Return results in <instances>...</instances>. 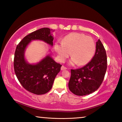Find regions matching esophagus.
I'll return each mask as SVG.
<instances>
[{
    "label": "esophagus",
    "instance_id": "1",
    "mask_svg": "<svg viewBox=\"0 0 122 122\" xmlns=\"http://www.w3.org/2000/svg\"><path fill=\"white\" fill-rule=\"evenodd\" d=\"M67 69V68H66V67H65V66H62L61 68V69L62 70V71H63V70H66Z\"/></svg>",
    "mask_w": 122,
    "mask_h": 122
}]
</instances>
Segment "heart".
I'll use <instances>...</instances> for the list:
<instances>
[{"mask_svg": "<svg viewBox=\"0 0 122 122\" xmlns=\"http://www.w3.org/2000/svg\"><path fill=\"white\" fill-rule=\"evenodd\" d=\"M54 48L60 61L64 62L70 55L72 58L71 65L78 66L87 64L93 57L96 50L95 41L92 37L80 33H71L62 40V42H56Z\"/></svg>", "mask_w": 122, "mask_h": 122, "instance_id": "heart-1", "label": "heart"}]
</instances>
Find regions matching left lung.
<instances>
[{
	"label": "left lung",
	"mask_w": 122,
	"mask_h": 122,
	"mask_svg": "<svg viewBox=\"0 0 122 122\" xmlns=\"http://www.w3.org/2000/svg\"><path fill=\"white\" fill-rule=\"evenodd\" d=\"M107 68L106 49L99 39L92 60L81 68L71 69L68 83L69 90L78 96L86 95L95 92L104 80Z\"/></svg>",
	"instance_id": "left-lung-1"
}]
</instances>
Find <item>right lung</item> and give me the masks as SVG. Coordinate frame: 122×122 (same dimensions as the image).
<instances>
[{
    "label": "right lung",
    "instance_id": "obj_1",
    "mask_svg": "<svg viewBox=\"0 0 122 122\" xmlns=\"http://www.w3.org/2000/svg\"><path fill=\"white\" fill-rule=\"evenodd\" d=\"M51 30L48 28H42L30 33L19 43L14 53V69L18 81L26 90L36 95L45 94L51 89L62 65L49 55L36 65H30L25 59V50L33 40H42L53 46L54 38L51 34Z\"/></svg>",
    "mask_w": 122,
    "mask_h": 122
}]
</instances>
